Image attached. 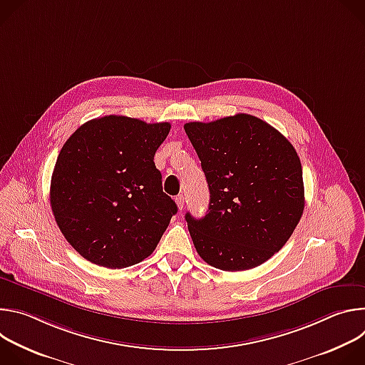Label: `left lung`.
Masks as SVG:
<instances>
[{"instance_id": "left-lung-1", "label": "left lung", "mask_w": 365, "mask_h": 365, "mask_svg": "<svg viewBox=\"0 0 365 365\" xmlns=\"http://www.w3.org/2000/svg\"><path fill=\"white\" fill-rule=\"evenodd\" d=\"M170 124L110 115L81 125L63 144L50 205L68 242L88 262L124 269L158 247L172 217L154 154Z\"/></svg>"}]
</instances>
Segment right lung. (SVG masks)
<instances>
[{
    "mask_svg": "<svg viewBox=\"0 0 365 365\" xmlns=\"http://www.w3.org/2000/svg\"><path fill=\"white\" fill-rule=\"evenodd\" d=\"M210 189L203 218L186 214L193 245L220 270H250L290 238L304 207L302 165L294 147L248 114L187 123Z\"/></svg>",
    "mask_w": 365,
    "mask_h": 365,
    "instance_id": "add662e5",
    "label": "right lung"
}]
</instances>
